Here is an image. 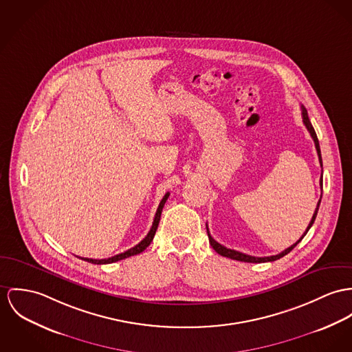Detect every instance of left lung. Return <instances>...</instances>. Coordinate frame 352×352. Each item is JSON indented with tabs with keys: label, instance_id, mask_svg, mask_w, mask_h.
Segmentation results:
<instances>
[{
	"label": "left lung",
	"instance_id": "8db88e82",
	"mask_svg": "<svg viewBox=\"0 0 352 352\" xmlns=\"http://www.w3.org/2000/svg\"><path fill=\"white\" fill-rule=\"evenodd\" d=\"M301 115H302V123L305 124L307 130L309 131V134H311L312 139H314V142H315V147H316V151H318L319 162H320V166L323 167V161H322V153H320L319 140H318L316 133H315V130H314V127H312V124H311V122H309V118H308L307 109H304V106H301ZM322 177H323V175H322ZM320 188L323 189V178H320ZM320 201H322V197H320V199H319V202H318V206H316V209H315V213H314V216H312V219H311L309 225L307 226V230H305V232H304V234L300 237V240L294 243V245H291L289 248H287L285 250H283L281 253L276 254V256H270V257H254V256H249V254H245V253L237 252V250H233V249H228V248H225L223 245L217 243L216 240L210 236V233H209V228H208V225H206L209 243H210V245L213 246V249L216 250L218 254H221V256H223V257H228V258H232V260L243 261V263H268V261H276V260H278V258L284 257L285 254H288V253H289V252H291V250H292V249H294V248H295V246H296V245L302 240V237L307 234V232L311 229V226L314 225V222H315V219H316V216H318V210H319V206H320Z\"/></svg>",
	"mask_w": 352,
	"mask_h": 352
}]
</instances>
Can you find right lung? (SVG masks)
<instances>
[{
	"label": "right lung",
	"instance_id": "1",
	"mask_svg": "<svg viewBox=\"0 0 352 352\" xmlns=\"http://www.w3.org/2000/svg\"><path fill=\"white\" fill-rule=\"evenodd\" d=\"M168 195H170V192H166V194H164V197H163L162 201H161V204H160V206H158V209H157V213H155V217H154V222H153V226H151L150 232H148V233H147V236H146L140 243L135 245L134 248H131V249H129V250H126V252H123V253H119V254H116V256H113V257H109V258L95 260V258H84V257H81V260L88 261V263H92V264H99V265H100V264H111V263H116V261H119V260H123V258L131 257V256H134V254H139V253H142V252H143V250H144V249L151 243L153 239H154V236H155V232H157L158 225H160L161 214H162L163 206H164V204H166V201H167Z\"/></svg>",
	"mask_w": 352,
	"mask_h": 352
}]
</instances>
